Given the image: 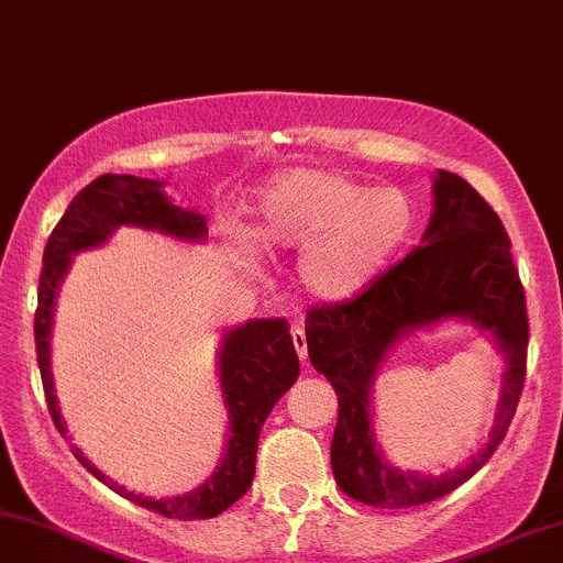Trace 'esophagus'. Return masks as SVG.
I'll use <instances>...</instances> for the list:
<instances>
[{"instance_id":"1","label":"esophagus","mask_w":563,"mask_h":563,"mask_svg":"<svg viewBox=\"0 0 563 563\" xmlns=\"http://www.w3.org/2000/svg\"><path fill=\"white\" fill-rule=\"evenodd\" d=\"M292 344L297 350V357H300L305 363V360H308V339H305L302 325H295V329H292Z\"/></svg>"}]
</instances>
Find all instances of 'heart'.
<instances>
[{
    "label": "heart",
    "instance_id": "1",
    "mask_svg": "<svg viewBox=\"0 0 563 563\" xmlns=\"http://www.w3.org/2000/svg\"><path fill=\"white\" fill-rule=\"evenodd\" d=\"M415 206L397 187H371L325 169H292L261 187L253 240L297 253L305 292L323 302L365 295L412 238Z\"/></svg>",
    "mask_w": 563,
    "mask_h": 563
}]
</instances>
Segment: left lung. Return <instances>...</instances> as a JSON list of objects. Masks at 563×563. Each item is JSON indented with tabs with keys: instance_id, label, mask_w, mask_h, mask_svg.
Wrapping results in <instances>:
<instances>
[{
	"instance_id": "1",
	"label": "left lung",
	"mask_w": 563,
	"mask_h": 563,
	"mask_svg": "<svg viewBox=\"0 0 563 563\" xmlns=\"http://www.w3.org/2000/svg\"><path fill=\"white\" fill-rule=\"evenodd\" d=\"M433 217L415 247L365 295L325 302L305 316L310 363L339 397L331 470L346 496L378 509H405L451 494L467 483L504 441L522 397L527 373V305L511 240L467 179L439 169ZM443 317H467L497 336L507 376L497 426L481 455L441 478L391 468L372 435L369 386L388 345Z\"/></svg>"
}]
</instances>
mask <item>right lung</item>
I'll use <instances>...</instances> for the list:
<instances>
[{
	"instance_id": "obj_1",
	"label": "right lung",
	"mask_w": 563,
	"mask_h": 563,
	"mask_svg": "<svg viewBox=\"0 0 563 563\" xmlns=\"http://www.w3.org/2000/svg\"><path fill=\"white\" fill-rule=\"evenodd\" d=\"M128 224L156 229V232L183 240H200L206 234V219L196 211H185V208L172 203L162 192V183H156V179L103 175L82 187L73 198L65 217L48 234L44 268H41L38 279L36 321H33L48 415H52L59 433H67V428L62 422L57 397H54L52 367H48L54 297H57L62 276L67 274L69 255L101 245L112 238V232ZM297 376H300V360H297L289 325L284 318H255V321L227 331L219 355V378L232 435H229L224 460H221L217 473L185 496H135L124 490L122 485L109 481L101 470H96L78 446H73V454L96 481L107 483L114 494L143 506V509L169 519H211L247 494L255 475V451H258L263 422H266L276 401L282 399V394L289 391Z\"/></svg>"
}]
</instances>
